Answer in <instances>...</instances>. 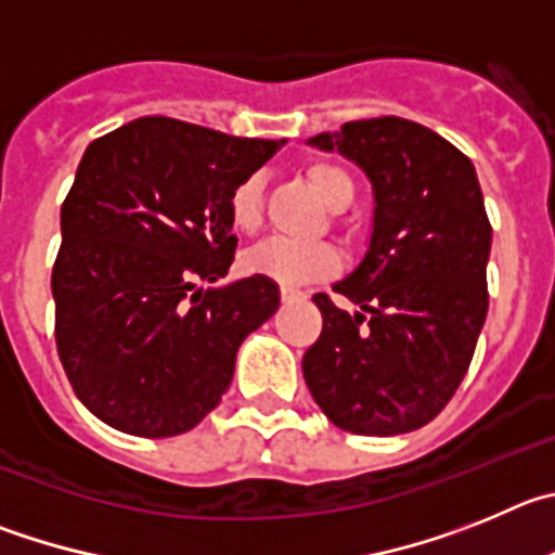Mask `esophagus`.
<instances>
[{
    "label": "esophagus",
    "mask_w": 555,
    "mask_h": 555,
    "mask_svg": "<svg viewBox=\"0 0 555 555\" xmlns=\"http://www.w3.org/2000/svg\"><path fill=\"white\" fill-rule=\"evenodd\" d=\"M296 298H304V289L282 287V301H296Z\"/></svg>",
    "instance_id": "obj_1"
}]
</instances>
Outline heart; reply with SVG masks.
<instances>
[{
    "label": "heart",
    "mask_w": 555,
    "mask_h": 555,
    "mask_svg": "<svg viewBox=\"0 0 555 555\" xmlns=\"http://www.w3.org/2000/svg\"><path fill=\"white\" fill-rule=\"evenodd\" d=\"M307 179L314 193L323 198L332 209H343L353 198V179L339 166L332 163H312L307 168ZM229 221L237 232H257L262 223V182L257 173L241 179L229 193ZM243 266L248 273L266 276L282 287H298V284L314 282V279L328 276L337 268V251L326 243H296L273 237V241L259 243L257 248L243 257Z\"/></svg>",
    "instance_id": "b5f03b06"
}]
</instances>
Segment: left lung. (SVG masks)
I'll return each instance as SVG.
<instances>
[{
    "label": "left lung",
    "mask_w": 555,
    "mask_h": 555,
    "mask_svg": "<svg viewBox=\"0 0 555 555\" xmlns=\"http://www.w3.org/2000/svg\"><path fill=\"white\" fill-rule=\"evenodd\" d=\"M373 184L362 262L334 293L312 296L323 332L304 353L314 403L343 431L392 437L426 426L470 367L487 321L492 227L476 168L428 127L384 116L309 138Z\"/></svg>",
    "instance_id": "1"
}]
</instances>
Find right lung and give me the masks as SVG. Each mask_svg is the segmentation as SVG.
I'll return each instance as SVG.
<instances>
[{
  "instance_id": "obj_1",
  "label": "right lung",
  "mask_w": 555,
  "mask_h": 555,
  "mask_svg": "<svg viewBox=\"0 0 555 555\" xmlns=\"http://www.w3.org/2000/svg\"><path fill=\"white\" fill-rule=\"evenodd\" d=\"M282 143L146 116L85 149L60 207L54 339L99 421L177 437L221 403L241 343L279 309V284L196 282L229 273V193Z\"/></svg>"
}]
</instances>
